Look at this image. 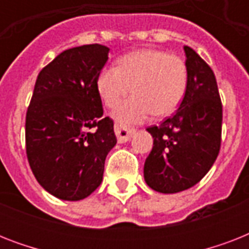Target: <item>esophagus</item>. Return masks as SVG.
<instances>
[{
  "instance_id": "1",
  "label": "esophagus",
  "mask_w": 249,
  "mask_h": 249,
  "mask_svg": "<svg viewBox=\"0 0 249 249\" xmlns=\"http://www.w3.org/2000/svg\"><path fill=\"white\" fill-rule=\"evenodd\" d=\"M115 133H116L119 143H125V142H128L130 140V137L134 133V129L125 128V126H121V125L116 124L115 125Z\"/></svg>"
}]
</instances>
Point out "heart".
Segmentation results:
<instances>
[{
  "instance_id": "obj_1",
  "label": "heart",
  "mask_w": 249,
  "mask_h": 249,
  "mask_svg": "<svg viewBox=\"0 0 249 249\" xmlns=\"http://www.w3.org/2000/svg\"><path fill=\"white\" fill-rule=\"evenodd\" d=\"M119 106L113 117L120 125L138 124L155 116L173 113L187 89L185 60L161 50H138L119 59V67L102 70L97 80L98 93L109 108Z\"/></svg>"
}]
</instances>
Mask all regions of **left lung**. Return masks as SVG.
Listing matches in <instances>:
<instances>
[{"mask_svg":"<svg viewBox=\"0 0 249 249\" xmlns=\"http://www.w3.org/2000/svg\"><path fill=\"white\" fill-rule=\"evenodd\" d=\"M187 89L173 116L147 128L154 146L144 161L152 190L174 194L196 185L216 161L221 146L222 105L214 73L185 46Z\"/></svg>","mask_w":249,"mask_h":249,"instance_id":"8db88e82","label":"left lung"}]
</instances>
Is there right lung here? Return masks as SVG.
I'll list each match as a JSON object with an SVG mask.
<instances>
[{"instance_id":"add662e5","label":"right lung","mask_w":249,"mask_h":249,"mask_svg":"<svg viewBox=\"0 0 249 249\" xmlns=\"http://www.w3.org/2000/svg\"><path fill=\"white\" fill-rule=\"evenodd\" d=\"M108 52L99 44L68 49L37 76L25 116L27 158L37 182L62 200L97 190L117 142L97 88Z\"/></svg>"}]
</instances>
